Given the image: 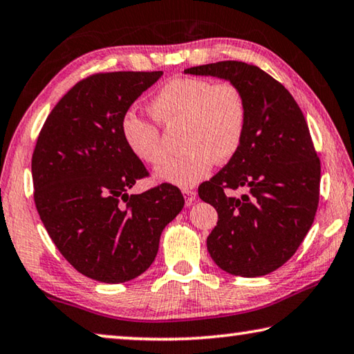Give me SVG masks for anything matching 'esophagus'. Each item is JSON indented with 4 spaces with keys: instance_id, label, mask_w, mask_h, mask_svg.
<instances>
[{
    "instance_id": "esophagus-1",
    "label": "esophagus",
    "mask_w": 354,
    "mask_h": 354,
    "mask_svg": "<svg viewBox=\"0 0 354 354\" xmlns=\"http://www.w3.org/2000/svg\"><path fill=\"white\" fill-rule=\"evenodd\" d=\"M183 194H184V198H185V206H192L195 203V198H196V192L194 189H189L185 187L183 189Z\"/></svg>"
}]
</instances>
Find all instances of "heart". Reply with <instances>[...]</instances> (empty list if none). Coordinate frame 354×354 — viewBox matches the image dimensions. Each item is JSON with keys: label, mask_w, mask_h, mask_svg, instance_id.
<instances>
[{"label": "heart", "mask_w": 354, "mask_h": 354, "mask_svg": "<svg viewBox=\"0 0 354 354\" xmlns=\"http://www.w3.org/2000/svg\"><path fill=\"white\" fill-rule=\"evenodd\" d=\"M149 111L167 128L183 127L181 147L187 151L156 170L160 181L179 187H192L211 173L217 160L226 162L234 158L248 120L247 100L237 84H212L201 77L165 82L149 103ZM120 129L136 158L149 165L165 159L160 133L151 122L128 112Z\"/></svg>", "instance_id": "obj_1"}]
</instances>
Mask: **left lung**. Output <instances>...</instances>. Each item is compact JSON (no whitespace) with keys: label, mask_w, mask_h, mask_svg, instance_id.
<instances>
[{"label":"left lung","mask_w":354,"mask_h":354,"mask_svg":"<svg viewBox=\"0 0 354 354\" xmlns=\"http://www.w3.org/2000/svg\"><path fill=\"white\" fill-rule=\"evenodd\" d=\"M184 73L234 82L247 100L241 148L198 195L218 214L207 237L214 262L234 277H263L293 256L319 206L320 160L308 123L289 91L256 65L223 61ZM237 188L241 197L232 195Z\"/></svg>","instance_id":"obj_1"}]
</instances>
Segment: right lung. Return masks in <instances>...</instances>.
Wrapping results in <instances>:
<instances>
[{
	"mask_svg": "<svg viewBox=\"0 0 354 354\" xmlns=\"http://www.w3.org/2000/svg\"><path fill=\"white\" fill-rule=\"evenodd\" d=\"M162 71H113L82 80L48 115L32 154L34 201L51 241L84 277L118 284L151 266L181 190L160 184L129 195L145 165L120 123Z\"/></svg>",
	"mask_w": 354,
	"mask_h": 354,
	"instance_id": "obj_1",
	"label": "right lung"
}]
</instances>
